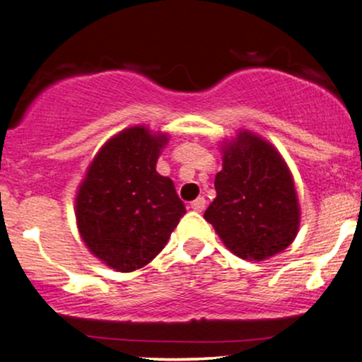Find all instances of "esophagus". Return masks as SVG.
Here are the masks:
<instances>
[{"label": "esophagus", "mask_w": 362, "mask_h": 362, "mask_svg": "<svg viewBox=\"0 0 362 362\" xmlns=\"http://www.w3.org/2000/svg\"><path fill=\"white\" fill-rule=\"evenodd\" d=\"M190 207H192L194 211H197V213H201V211L206 209V199L204 197H197L195 201L190 202Z\"/></svg>", "instance_id": "1"}]
</instances>
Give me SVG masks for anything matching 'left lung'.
Listing matches in <instances>:
<instances>
[{
	"label": "left lung",
	"mask_w": 362,
	"mask_h": 362,
	"mask_svg": "<svg viewBox=\"0 0 362 362\" xmlns=\"http://www.w3.org/2000/svg\"><path fill=\"white\" fill-rule=\"evenodd\" d=\"M221 153L204 219L240 259L262 262L286 250L300 231L301 209L284 158L247 129L223 141Z\"/></svg>",
	"instance_id": "1"
}]
</instances>
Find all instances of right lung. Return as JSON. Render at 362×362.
Segmentation results:
<instances>
[{
  "mask_svg": "<svg viewBox=\"0 0 362 362\" xmlns=\"http://www.w3.org/2000/svg\"><path fill=\"white\" fill-rule=\"evenodd\" d=\"M168 134L132 126L112 136L86 168L74 197L86 248L117 272L144 267L185 214L173 182L156 172Z\"/></svg>",
  "mask_w": 362,
  "mask_h": 362,
  "instance_id": "add662e5",
  "label": "right lung"
}]
</instances>
